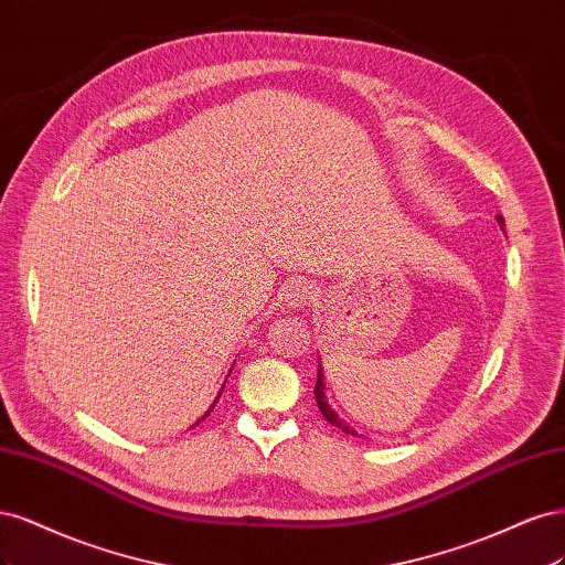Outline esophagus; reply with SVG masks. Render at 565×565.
<instances>
[{
	"label": "esophagus",
	"mask_w": 565,
	"mask_h": 565,
	"mask_svg": "<svg viewBox=\"0 0 565 565\" xmlns=\"http://www.w3.org/2000/svg\"><path fill=\"white\" fill-rule=\"evenodd\" d=\"M315 298V286L305 281V279H290L286 281V286L281 288L279 300L286 302L288 307H305L312 302Z\"/></svg>",
	"instance_id": "esophagus-1"
}]
</instances>
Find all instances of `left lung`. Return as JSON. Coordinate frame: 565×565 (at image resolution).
I'll return each mask as SVG.
<instances>
[{"label":"left lung","instance_id":"left-lung-1","mask_svg":"<svg viewBox=\"0 0 565 565\" xmlns=\"http://www.w3.org/2000/svg\"><path fill=\"white\" fill-rule=\"evenodd\" d=\"M495 221H498V225L504 230V217H502V215H495ZM315 396H317V406H319V411H321V415L326 417V420H329L333 427L342 429L344 434H352V436H356V429H354V427H350L348 423H344L342 417L331 408L329 398H326V385H323V371H321V363H319V375H317V385H315Z\"/></svg>","mask_w":565,"mask_h":565}]
</instances>
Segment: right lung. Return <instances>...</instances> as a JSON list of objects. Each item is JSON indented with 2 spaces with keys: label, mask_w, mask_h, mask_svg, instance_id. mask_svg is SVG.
Returning a JSON list of instances; mask_svg holds the SVG:
<instances>
[{
  "label": "right lung",
  "mask_w": 565,
  "mask_h": 565,
  "mask_svg": "<svg viewBox=\"0 0 565 565\" xmlns=\"http://www.w3.org/2000/svg\"><path fill=\"white\" fill-rule=\"evenodd\" d=\"M230 373H232V371H230ZM223 390H225V385H223V387H221V392H217V396H215V398H213V404H211V408H209V411H206V413H204V415H202V420H204V417H206V415H209V413H211V411H213V408H215V404H217V398H221V394H223ZM202 420H196V423H194V425H192V427H196V425H199V423H202Z\"/></svg>",
  "instance_id": "add662e5"
}]
</instances>
